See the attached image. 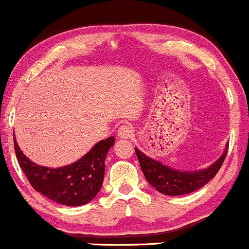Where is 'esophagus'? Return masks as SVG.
<instances>
[{
	"instance_id": "34e87169",
	"label": "esophagus",
	"mask_w": 249,
	"mask_h": 249,
	"mask_svg": "<svg viewBox=\"0 0 249 249\" xmlns=\"http://www.w3.org/2000/svg\"><path fill=\"white\" fill-rule=\"evenodd\" d=\"M132 134H133V130L130 125H122V126H119L118 128L119 138L128 139L132 137Z\"/></svg>"
}]
</instances>
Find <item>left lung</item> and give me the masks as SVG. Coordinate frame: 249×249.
Masks as SVG:
<instances>
[{
	"label": "left lung",
	"instance_id": "left-lung-1",
	"mask_svg": "<svg viewBox=\"0 0 249 249\" xmlns=\"http://www.w3.org/2000/svg\"><path fill=\"white\" fill-rule=\"evenodd\" d=\"M227 150L228 145H226L224 153L218 160L213 162L210 167L199 171L174 170L161 164L160 161L150 158L137 147L136 154L142 173L151 186L166 196H182L199 190L215 177L227 156Z\"/></svg>",
	"mask_w": 249,
	"mask_h": 249
}]
</instances>
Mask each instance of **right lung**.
Masks as SVG:
<instances>
[{
	"label": "right lung",
	"mask_w": 249,
	"mask_h": 249,
	"mask_svg": "<svg viewBox=\"0 0 249 249\" xmlns=\"http://www.w3.org/2000/svg\"><path fill=\"white\" fill-rule=\"evenodd\" d=\"M115 144V137H108L91 148L81 159L58 168L39 166L19 150L16 139L14 147L22 171L37 192L65 206L88 204L101 191L105 173V158Z\"/></svg>",
	"instance_id": "1"
}]
</instances>
